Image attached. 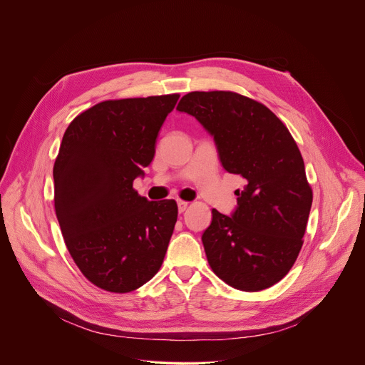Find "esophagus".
<instances>
[{
	"label": "esophagus",
	"instance_id": "1",
	"mask_svg": "<svg viewBox=\"0 0 365 365\" xmlns=\"http://www.w3.org/2000/svg\"><path fill=\"white\" fill-rule=\"evenodd\" d=\"M187 206H189V203H187L186 200H178V207H179V212H180V214L186 211Z\"/></svg>",
	"mask_w": 365,
	"mask_h": 365
}]
</instances>
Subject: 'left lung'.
Segmentation results:
<instances>
[{
    "label": "left lung",
    "instance_id": "1",
    "mask_svg": "<svg viewBox=\"0 0 365 365\" xmlns=\"http://www.w3.org/2000/svg\"><path fill=\"white\" fill-rule=\"evenodd\" d=\"M176 110L214 135L224 169L245 179L231 217L212 210L207 263L234 289L272 287L296 262L314 199L294 138L262 102L231 91L189 92Z\"/></svg>",
    "mask_w": 365,
    "mask_h": 365
}]
</instances>
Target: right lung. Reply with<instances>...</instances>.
Returning <instances> with one entry per match:
<instances>
[{"mask_svg":"<svg viewBox=\"0 0 365 365\" xmlns=\"http://www.w3.org/2000/svg\"><path fill=\"white\" fill-rule=\"evenodd\" d=\"M179 93L102 101L66 128L53 166L55 211L73 262L96 287L128 293L162 267L178 221L173 199L133 187Z\"/></svg>","mask_w":365,"mask_h":365,"instance_id":"obj_1","label":"right lung"}]
</instances>
